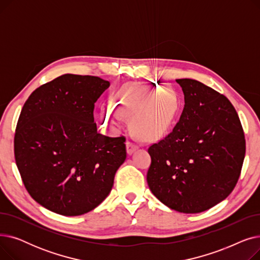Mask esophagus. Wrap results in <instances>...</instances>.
I'll return each instance as SVG.
<instances>
[{"instance_id": "esophagus-1", "label": "esophagus", "mask_w": 260, "mask_h": 260, "mask_svg": "<svg viewBox=\"0 0 260 260\" xmlns=\"http://www.w3.org/2000/svg\"><path fill=\"white\" fill-rule=\"evenodd\" d=\"M137 148H138V146L136 145L135 143H133V142H131V141H127V142H126V152H127L128 155H132Z\"/></svg>"}]
</instances>
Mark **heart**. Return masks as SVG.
Masks as SVG:
<instances>
[{"label": "heart", "instance_id": "heart-1", "mask_svg": "<svg viewBox=\"0 0 260 260\" xmlns=\"http://www.w3.org/2000/svg\"><path fill=\"white\" fill-rule=\"evenodd\" d=\"M113 102L114 106L101 108L98 116L100 124L117 131L122 123L121 116L133 117L134 129L145 138L158 137L168 132L179 113L176 91L154 82L123 86L114 94Z\"/></svg>", "mask_w": 260, "mask_h": 260}]
</instances>
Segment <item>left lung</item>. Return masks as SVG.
Returning a JSON list of instances; mask_svg holds the SVG:
<instances>
[{
    "label": "left lung",
    "mask_w": 260,
    "mask_h": 260,
    "mask_svg": "<svg viewBox=\"0 0 260 260\" xmlns=\"http://www.w3.org/2000/svg\"><path fill=\"white\" fill-rule=\"evenodd\" d=\"M184 108L171 134L149 146L146 180L163 204L185 214L207 211L234 189L245 154L239 117L226 97L193 79L176 80Z\"/></svg>",
    "instance_id": "left-lung-1"
}]
</instances>
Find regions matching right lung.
<instances>
[{"instance_id":"obj_1","label":"right lung","mask_w":260,"mask_h":260,"mask_svg":"<svg viewBox=\"0 0 260 260\" xmlns=\"http://www.w3.org/2000/svg\"><path fill=\"white\" fill-rule=\"evenodd\" d=\"M109 85L65 74L37 88L22 108L17 167L30 196L53 213L79 216L97 208L126 159L125 138L99 134L93 122L94 103Z\"/></svg>"}]
</instances>
